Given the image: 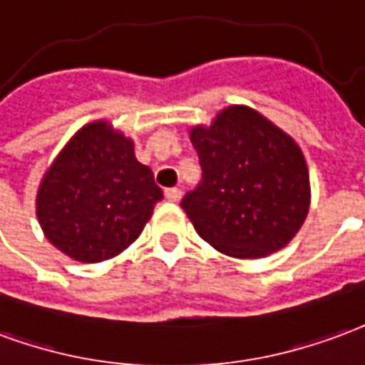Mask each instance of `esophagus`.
Here are the masks:
<instances>
[{
    "label": "esophagus",
    "mask_w": 365,
    "mask_h": 365,
    "mask_svg": "<svg viewBox=\"0 0 365 365\" xmlns=\"http://www.w3.org/2000/svg\"><path fill=\"white\" fill-rule=\"evenodd\" d=\"M180 196H182V192H180V188H167L165 190V198L171 202H179Z\"/></svg>",
    "instance_id": "obj_1"
}]
</instances>
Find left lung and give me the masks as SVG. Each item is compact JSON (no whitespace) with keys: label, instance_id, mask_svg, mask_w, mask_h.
Masks as SVG:
<instances>
[{"label":"left lung","instance_id":"left-lung-1","mask_svg":"<svg viewBox=\"0 0 365 365\" xmlns=\"http://www.w3.org/2000/svg\"><path fill=\"white\" fill-rule=\"evenodd\" d=\"M200 185L180 206L206 243L235 259H262L295 237L311 202L299 145L249 106L223 108L190 130Z\"/></svg>","mask_w":365,"mask_h":365}]
</instances>
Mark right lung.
I'll return each instance as SVG.
<instances>
[{
  "label": "right lung",
  "instance_id": "1",
  "mask_svg": "<svg viewBox=\"0 0 365 365\" xmlns=\"http://www.w3.org/2000/svg\"><path fill=\"white\" fill-rule=\"evenodd\" d=\"M163 190L108 122L83 126L56 157L36 194V217L58 251L79 262L120 255L140 237Z\"/></svg>",
  "mask_w": 365,
  "mask_h": 365
}]
</instances>
